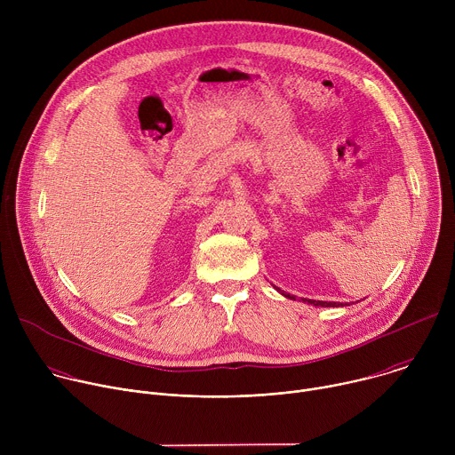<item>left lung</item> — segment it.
<instances>
[{"mask_svg":"<svg viewBox=\"0 0 455 455\" xmlns=\"http://www.w3.org/2000/svg\"><path fill=\"white\" fill-rule=\"evenodd\" d=\"M284 295V293H283ZM284 297H288V299H293V297H290V295H284ZM304 302H307V304H313V306H322V307H337L339 306V302H326V300H311V299H302Z\"/></svg>","mask_w":455,"mask_h":455,"instance_id":"8db88e82","label":"left lung"}]
</instances>
